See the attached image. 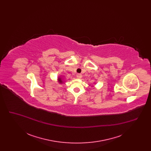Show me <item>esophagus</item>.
I'll return each mask as SVG.
<instances>
[{"label":"esophagus","instance_id":"34e87169","mask_svg":"<svg viewBox=\"0 0 151 151\" xmlns=\"http://www.w3.org/2000/svg\"><path fill=\"white\" fill-rule=\"evenodd\" d=\"M76 77H77L78 79H81V78H82V75H81V74H80V73H78V74L76 75Z\"/></svg>","mask_w":151,"mask_h":151}]
</instances>
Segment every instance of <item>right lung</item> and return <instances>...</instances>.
Here are the masks:
<instances>
[{
  "label": "right lung",
  "mask_w": 151,
  "mask_h": 151,
  "mask_svg": "<svg viewBox=\"0 0 151 151\" xmlns=\"http://www.w3.org/2000/svg\"><path fill=\"white\" fill-rule=\"evenodd\" d=\"M58 81H59V83H63V81H62V78H58Z\"/></svg>",
  "instance_id": "1"
}]
</instances>
